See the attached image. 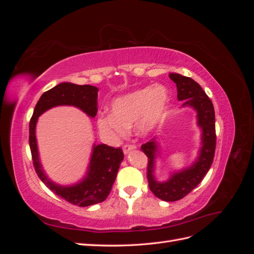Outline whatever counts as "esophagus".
<instances>
[{"label": "esophagus", "mask_w": 254, "mask_h": 254, "mask_svg": "<svg viewBox=\"0 0 254 254\" xmlns=\"http://www.w3.org/2000/svg\"><path fill=\"white\" fill-rule=\"evenodd\" d=\"M133 149H135V146L131 144H125L123 146V151H124V153H128L129 151H131Z\"/></svg>", "instance_id": "esophagus-1"}]
</instances>
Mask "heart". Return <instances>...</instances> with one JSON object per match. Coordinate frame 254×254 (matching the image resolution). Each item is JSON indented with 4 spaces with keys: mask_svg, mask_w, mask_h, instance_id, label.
<instances>
[{
    "mask_svg": "<svg viewBox=\"0 0 254 254\" xmlns=\"http://www.w3.org/2000/svg\"><path fill=\"white\" fill-rule=\"evenodd\" d=\"M168 98V90L162 84L145 87L118 97L111 104V115L101 113L97 117L98 132L117 140L134 125L140 135L148 134L162 119Z\"/></svg>",
    "mask_w": 254,
    "mask_h": 254,
    "instance_id": "b5f03b06",
    "label": "heart"
}]
</instances>
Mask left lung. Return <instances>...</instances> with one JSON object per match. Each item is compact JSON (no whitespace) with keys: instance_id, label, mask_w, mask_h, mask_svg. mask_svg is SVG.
Returning a JSON list of instances; mask_svg holds the SVG:
<instances>
[{"instance_id":"left-lung-1","label":"left lung","mask_w":254,"mask_h":254,"mask_svg":"<svg viewBox=\"0 0 254 254\" xmlns=\"http://www.w3.org/2000/svg\"><path fill=\"white\" fill-rule=\"evenodd\" d=\"M170 78L177 86V97L184 101L183 106H190L197 111L198 125L202 128V147L196 162L182 172L175 173L166 182H157L153 177V165L157 152L156 139L141 146L147 160V180L150 190L164 201L180 200L200 183L213 163L216 132H215V111L210 97L195 80L177 73H170Z\"/></svg>"}]
</instances>
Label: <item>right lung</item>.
I'll use <instances>...</instances> for the list:
<instances>
[{
  "label": "right lung",
  "mask_w": 254,
  "mask_h": 254,
  "mask_svg": "<svg viewBox=\"0 0 254 254\" xmlns=\"http://www.w3.org/2000/svg\"><path fill=\"white\" fill-rule=\"evenodd\" d=\"M97 91L96 87L89 84L79 86L71 82L59 83L41 95L29 122V147L38 177L54 193L65 201L78 206L103 202L108 197L117 178L120 164L124 159L122 148H114L106 144L94 145L86 178L73 187H60L45 176L40 165L35 134L36 123L38 117L44 111L61 105L78 107L89 117L94 118L97 113Z\"/></svg>",
  "instance_id": "right-lung-1"
}]
</instances>
